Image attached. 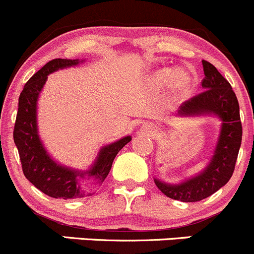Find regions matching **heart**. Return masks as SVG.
Here are the masks:
<instances>
[{"instance_id": "obj_1", "label": "heart", "mask_w": 254, "mask_h": 254, "mask_svg": "<svg viewBox=\"0 0 254 254\" xmlns=\"http://www.w3.org/2000/svg\"><path fill=\"white\" fill-rule=\"evenodd\" d=\"M153 83L158 88H164L169 83H172L177 91H185L190 85V77L182 70L174 72L170 68H164L153 75Z\"/></svg>"}]
</instances>
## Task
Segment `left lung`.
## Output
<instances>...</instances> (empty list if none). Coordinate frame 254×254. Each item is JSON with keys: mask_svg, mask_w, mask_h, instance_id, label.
<instances>
[{"mask_svg": "<svg viewBox=\"0 0 254 254\" xmlns=\"http://www.w3.org/2000/svg\"><path fill=\"white\" fill-rule=\"evenodd\" d=\"M204 90L180 106L181 115L214 114L223 120L220 138L210 164L204 171L181 185H166L159 180L156 187L172 199L199 202L220 190L231 179L242 140L240 106L231 85L210 62L203 60Z\"/></svg>", "mask_w": 254, "mask_h": 254, "instance_id": "left-lung-1", "label": "left lung"}]
</instances>
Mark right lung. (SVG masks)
<instances>
[{
    "label": "right lung",
    "instance_id": "right-lung-1",
    "mask_svg": "<svg viewBox=\"0 0 254 254\" xmlns=\"http://www.w3.org/2000/svg\"><path fill=\"white\" fill-rule=\"evenodd\" d=\"M78 60L55 59L49 61L40 70L25 83L18 103L13 138L19 153L20 164L24 176L38 190L52 198L74 199L85 195L80 180L88 177L91 184H101L108 177L115 156L130 142L132 138H122L112 144L104 146L99 153L95 164L87 172H78L57 165L48 155L36 128V101L39 93L45 84L48 75L54 70L78 64Z\"/></svg>",
    "mask_w": 254,
    "mask_h": 254
}]
</instances>
